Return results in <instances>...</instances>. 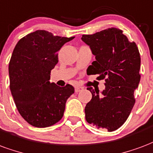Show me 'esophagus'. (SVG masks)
<instances>
[{
	"label": "esophagus",
	"mask_w": 153,
	"mask_h": 153,
	"mask_svg": "<svg viewBox=\"0 0 153 153\" xmlns=\"http://www.w3.org/2000/svg\"><path fill=\"white\" fill-rule=\"evenodd\" d=\"M82 88H81V87H79V86H77L76 88H75V92H76V93L79 92V91H82Z\"/></svg>",
	"instance_id": "obj_1"
}]
</instances>
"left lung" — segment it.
I'll return each mask as SVG.
<instances>
[{"mask_svg": "<svg viewBox=\"0 0 153 153\" xmlns=\"http://www.w3.org/2000/svg\"><path fill=\"white\" fill-rule=\"evenodd\" d=\"M96 61L87 70L105 80V89L88 88L91 100L85 107L88 123L114 131L123 125L133 108L134 90L140 81V55L134 42H130L118 28L105 29L93 35H82Z\"/></svg>", "mask_w": 153, "mask_h": 153, "instance_id": "1", "label": "left lung"}]
</instances>
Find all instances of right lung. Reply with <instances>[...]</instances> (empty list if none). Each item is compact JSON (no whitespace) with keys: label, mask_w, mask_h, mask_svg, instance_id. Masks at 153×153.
<instances>
[{"label":"right lung","mask_w":153,"mask_h":153,"mask_svg":"<svg viewBox=\"0 0 153 153\" xmlns=\"http://www.w3.org/2000/svg\"><path fill=\"white\" fill-rule=\"evenodd\" d=\"M74 38L38 30L17 43L9 64L10 88L19 114L30 125L48 127L63 117L74 88L71 84L62 88L49 79L58 62L57 52Z\"/></svg>","instance_id":"1"}]
</instances>
